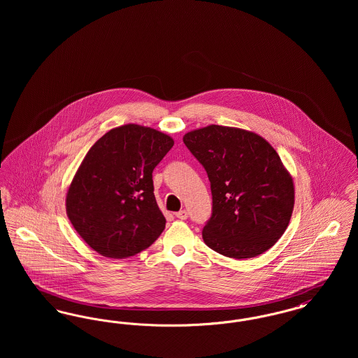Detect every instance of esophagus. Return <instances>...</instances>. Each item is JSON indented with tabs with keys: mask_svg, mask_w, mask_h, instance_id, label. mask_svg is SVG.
Masks as SVG:
<instances>
[{
	"mask_svg": "<svg viewBox=\"0 0 358 358\" xmlns=\"http://www.w3.org/2000/svg\"><path fill=\"white\" fill-rule=\"evenodd\" d=\"M176 217L177 219H180V220H187V212L185 209H182V210H180V212H177L176 213Z\"/></svg>",
	"mask_w": 358,
	"mask_h": 358,
	"instance_id": "esophagus-1",
	"label": "esophagus"
}]
</instances>
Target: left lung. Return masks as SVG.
Segmentation results:
<instances>
[{"label":"left lung","instance_id":"8db88e82","mask_svg":"<svg viewBox=\"0 0 358 358\" xmlns=\"http://www.w3.org/2000/svg\"><path fill=\"white\" fill-rule=\"evenodd\" d=\"M210 181L212 216L205 244L220 255L255 257L287 229L295 189L273 146L254 131L209 124L184 136Z\"/></svg>","mask_w":358,"mask_h":358}]
</instances>
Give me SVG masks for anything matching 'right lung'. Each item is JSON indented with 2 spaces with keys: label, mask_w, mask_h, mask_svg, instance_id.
<instances>
[{
  "label": "right lung",
  "mask_w": 358,
  "mask_h": 358,
  "mask_svg": "<svg viewBox=\"0 0 358 358\" xmlns=\"http://www.w3.org/2000/svg\"><path fill=\"white\" fill-rule=\"evenodd\" d=\"M174 145L171 136L127 123L85 154L66 196L69 222L98 254L111 259L150 247L166 220L154 197V168Z\"/></svg>",
  "instance_id": "add662e5"
}]
</instances>
